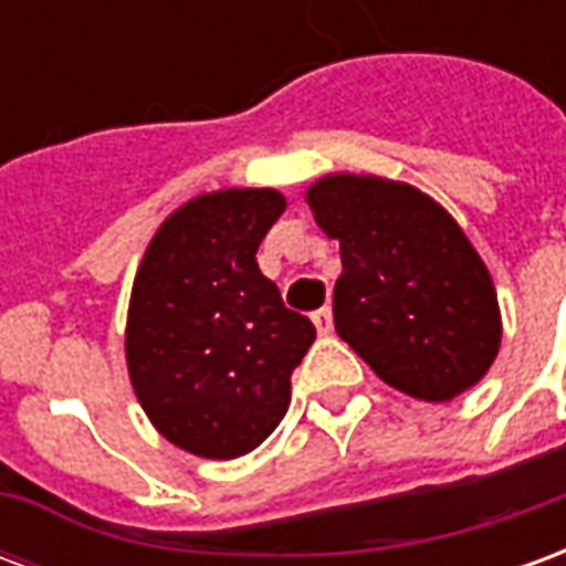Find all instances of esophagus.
I'll return each mask as SVG.
<instances>
[{"label": "esophagus", "mask_w": 566, "mask_h": 566, "mask_svg": "<svg viewBox=\"0 0 566 566\" xmlns=\"http://www.w3.org/2000/svg\"><path fill=\"white\" fill-rule=\"evenodd\" d=\"M312 324H315V331H318L321 336H327V333H333V308L331 306H321L318 312H312Z\"/></svg>", "instance_id": "34e87169"}]
</instances>
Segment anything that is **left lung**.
I'll list each match as a JSON object with an SVG mask.
<instances>
[{
    "label": "left lung",
    "instance_id": "8db88e82",
    "mask_svg": "<svg viewBox=\"0 0 566 566\" xmlns=\"http://www.w3.org/2000/svg\"><path fill=\"white\" fill-rule=\"evenodd\" d=\"M306 202L339 242L333 321L345 343L416 400L473 388L503 327L488 266L449 211L412 185L348 172L315 181Z\"/></svg>",
    "mask_w": 566,
    "mask_h": 566
}]
</instances>
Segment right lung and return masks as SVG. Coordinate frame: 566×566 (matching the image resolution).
<instances>
[{"instance_id": "add662e5", "label": "right lung", "mask_w": 566, "mask_h": 566, "mask_svg": "<svg viewBox=\"0 0 566 566\" xmlns=\"http://www.w3.org/2000/svg\"><path fill=\"white\" fill-rule=\"evenodd\" d=\"M284 211L272 187H230L175 209L133 282L127 369L145 416L178 449L230 461L258 449L291 403L315 343L282 303L258 248Z\"/></svg>"}]
</instances>
